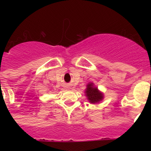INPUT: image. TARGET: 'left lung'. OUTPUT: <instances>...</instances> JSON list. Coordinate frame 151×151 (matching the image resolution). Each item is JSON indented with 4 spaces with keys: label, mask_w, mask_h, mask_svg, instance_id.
Segmentation results:
<instances>
[{
    "label": "left lung",
    "mask_w": 151,
    "mask_h": 151,
    "mask_svg": "<svg viewBox=\"0 0 151 151\" xmlns=\"http://www.w3.org/2000/svg\"><path fill=\"white\" fill-rule=\"evenodd\" d=\"M85 93L88 97V99L92 104L99 102L103 99L102 94L98 91L97 88H94L92 84H89L87 85V89L85 91Z\"/></svg>",
    "instance_id": "left-lung-1"
}]
</instances>
